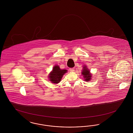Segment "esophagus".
I'll use <instances>...</instances> for the list:
<instances>
[{"mask_svg":"<svg viewBox=\"0 0 133 133\" xmlns=\"http://www.w3.org/2000/svg\"><path fill=\"white\" fill-rule=\"evenodd\" d=\"M74 71H75V69L74 68H70V71H71V72H74Z\"/></svg>","mask_w":133,"mask_h":133,"instance_id":"obj_1","label":"esophagus"}]
</instances>
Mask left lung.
Wrapping results in <instances>:
<instances>
[{"label":"left lung","instance_id":"left-lung-1","mask_svg":"<svg viewBox=\"0 0 133 133\" xmlns=\"http://www.w3.org/2000/svg\"><path fill=\"white\" fill-rule=\"evenodd\" d=\"M83 69H82L81 74L84 78V81H89L91 80V77H92V74H91L90 71L88 69V68H87L86 66H84Z\"/></svg>","mask_w":133,"mask_h":133}]
</instances>
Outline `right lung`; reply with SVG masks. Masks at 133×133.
Instances as JSON below:
<instances>
[{"label": "right lung", "mask_w": 133, "mask_h": 133, "mask_svg": "<svg viewBox=\"0 0 133 133\" xmlns=\"http://www.w3.org/2000/svg\"><path fill=\"white\" fill-rule=\"evenodd\" d=\"M67 72V70H61L58 65H55L52 68V71L49 74L48 77L50 81L55 84L58 83L64 74Z\"/></svg>", "instance_id": "1"}]
</instances>
